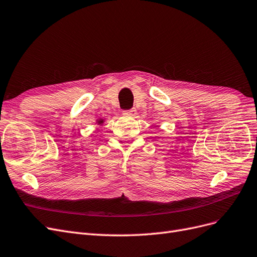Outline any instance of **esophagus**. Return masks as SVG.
<instances>
[{
  "mask_svg": "<svg viewBox=\"0 0 257 257\" xmlns=\"http://www.w3.org/2000/svg\"><path fill=\"white\" fill-rule=\"evenodd\" d=\"M122 115L125 116H136L137 115V110L136 109H131L128 111H123L122 112Z\"/></svg>",
  "mask_w": 257,
  "mask_h": 257,
  "instance_id": "34e87169",
  "label": "esophagus"
}]
</instances>
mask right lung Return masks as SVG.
<instances>
[{"label": "right lung", "instance_id": "right-lung-1", "mask_svg": "<svg viewBox=\"0 0 257 257\" xmlns=\"http://www.w3.org/2000/svg\"><path fill=\"white\" fill-rule=\"evenodd\" d=\"M96 121H97V123H99V125H102V123H103V119H101V118L97 119Z\"/></svg>", "mask_w": 257, "mask_h": 257}]
</instances>
